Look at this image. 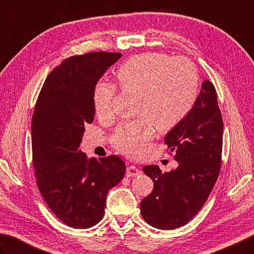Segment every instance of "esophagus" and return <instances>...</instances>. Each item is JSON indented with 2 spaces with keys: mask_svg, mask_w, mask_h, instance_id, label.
<instances>
[{
  "mask_svg": "<svg viewBox=\"0 0 254 254\" xmlns=\"http://www.w3.org/2000/svg\"><path fill=\"white\" fill-rule=\"evenodd\" d=\"M139 174H140V170L138 169L136 166L130 165V166L127 167V169H126V176L127 177H136Z\"/></svg>",
  "mask_w": 254,
  "mask_h": 254,
  "instance_id": "obj_1",
  "label": "esophagus"
}]
</instances>
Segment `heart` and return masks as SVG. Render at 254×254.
<instances>
[{"mask_svg": "<svg viewBox=\"0 0 254 254\" xmlns=\"http://www.w3.org/2000/svg\"><path fill=\"white\" fill-rule=\"evenodd\" d=\"M118 86L137 94L136 119L124 122L115 129L111 140L118 151L140 157L157 128L168 131L184 121L198 96L199 76L193 63L185 57L148 52L131 56L116 70ZM116 86L99 82L93 92L95 112L100 117L113 113Z\"/></svg>", "mask_w": 254, "mask_h": 254, "instance_id": "heart-1", "label": "heart"}]
</instances>
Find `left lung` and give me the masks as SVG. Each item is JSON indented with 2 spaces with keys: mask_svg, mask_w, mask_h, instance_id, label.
<instances>
[{
  "mask_svg": "<svg viewBox=\"0 0 254 254\" xmlns=\"http://www.w3.org/2000/svg\"><path fill=\"white\" fill-rule=\"evenodd\" d=\"M201 88L190 113L165 137L179 166L165 174L157 165L142 168L154 189L141 200V216L160 230L188 223L207 201L221 169L223 122L217 92L209 80Z\"/></svg>",
  "mask_w": 254,
  "mask_h": 254,
  "instance_id": "8db88e82",
  "label": "left lung"
}]
</instances>
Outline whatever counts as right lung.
I'll return each mask as SVG.
<instances>
[{
	"instance_id": "right-lung-1",
	"label": "right lung",
	"mask_w": 254,
	"mask_h": 254,
	"mask_svg": "<svg viewBox=\"0 0 254 254\" xmlns=\"http://www.w3.org/2000/svg\"><path fill=\"white\" fill-rule=\"evenodd\" d=\"M121 53L70 56L47 76L32 117L36 185L52 212L66 226L92 228L102 220L109 189L126 165L118 156L90 158L79 150L86 124L94 121L93 92Z\"/></svg>"
}]
</instances>
